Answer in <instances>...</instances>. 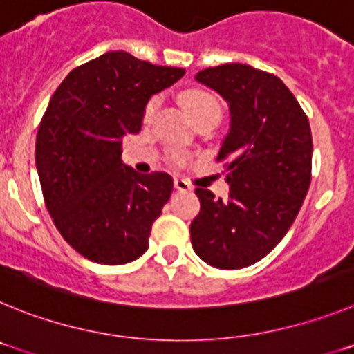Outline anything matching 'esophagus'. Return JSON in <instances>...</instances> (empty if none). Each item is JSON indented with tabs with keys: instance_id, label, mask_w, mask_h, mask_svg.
<instances>
[{
	"instance_id": "1",
	"label": "esophagus",
	"mask_w": 354,
	"mask_h": 354,
	"mask_svg": "<svg viewBox=\"0 0 354 354\" xmlns=\"http://www.w3.org/2000/svg\"><path fill=\"white\" fill-rule=\"evenodd\" d=\"M174 186H175V189H177V192H192V184L187 183V180L180 179V177H175Z\"/></svg>"
}]
</instances>
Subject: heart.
I'll return each instance as SVG.
<instances>
[{"label":"heart","instance_id":"1","mask_svg":"<svg viewBox=\"0 0 354 354\" xmlns=\"http://www.w3.org/2000/svg\"><path fill=\"white\" fill-rule=\"evenodd\" d=\"M183 106L186 109V113L192 117V120L195 122L196 118L204 117L209 113H220V104L216 101L214 97L207 92H202V90H189L183 95ZM158 99H150L145 106V118H150L154 115L156 108H158ZM174 161L180 162L184 161L183 154H174Z\"/></svg>","mask_w":354,"mask_h":354}]
</instances>
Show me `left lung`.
<instances>
[{
    "instance_id": "obj_1",
    "label": "left lung",
    "mask_w": 354,
    "mask_h": 354,
    "mask_svg": "<svg viewBox=\"0 0 354 354\" xmlns=\"http://www.w3.org/2000/svg\"><path fill=\"white\" fill-rule=\"evenodd\" d=\"M195 80L228 102L230 131L218 161L228 159L230 193L221 200L196 187L192 245L205 264L241 270L266 257L298 216L312 179L310 124L270 72L225 64L200 71Z\"/></svg>"
}]
</instances>
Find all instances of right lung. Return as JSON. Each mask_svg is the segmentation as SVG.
<instances>
[{
	"label": "right lung",
	"mask_w": 354,
	"mask_h": 354,
	"mask_svg": "<svg viewBox=\"0 0 354 354\" xmlns=\"http://www.w3.org/2000/svg\"><path fill=\"white\" fill-rule=\"evenodd\" d=\"M184 72L109 51L68 72L53 93L37 133V171L58 232L88 261L127 264L149 248L174 179L126 167L122 138L140 133L150 97Z\"/></svg>",
	"instance_id": "1"
}]
</instances>
